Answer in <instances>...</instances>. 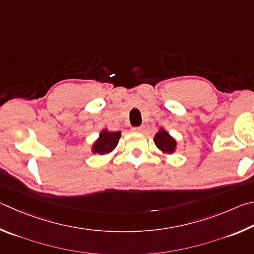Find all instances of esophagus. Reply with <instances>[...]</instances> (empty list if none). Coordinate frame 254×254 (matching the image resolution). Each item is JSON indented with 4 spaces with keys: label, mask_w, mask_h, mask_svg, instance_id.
<instances>
[{
    "label": "esophagus",
    "mask_w": 254,
    "mask_h": 254,
    "mask_svg": "<svg viewBox=\"0 0 254 254\" xmlns=\"http://www.w3.org/2000/svg\"><path fill=\"white\" fill-rule=\"evenodd\" d=\"M144 129V128L143 127H134V128H132V131H135V132H140L141 130H143Z\"/></svg>",
    "instance_id": "esophagus-1"
}]
</instances>
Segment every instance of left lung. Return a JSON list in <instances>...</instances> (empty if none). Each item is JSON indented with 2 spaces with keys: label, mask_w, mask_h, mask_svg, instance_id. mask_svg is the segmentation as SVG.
I'll return each instance as SVG.
<instances>
[{
  "label": "left lung",
  "mask_w": 254,
  "mask_h": 254,
  "mask_svg": "<svg viewBox=\"0 0 254 254\" xmlns=\"http://www.w3.org/2000/svg\"><path fill=\"white\" fill-rule=\"evenodd\" d=\"M154 141L155 145L157 146L158 149H161L164 154H173L176 149V140L173 138V137L168 134V132L164 129V128H161L158 130V132L155 134L154 137Z\"/></svg>",
  "instance_id": "obj_1"
}]
</instances>
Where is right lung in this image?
<instances>
[{
	"label": "right lung",
	"mask_w": 254,
	"mask_h": 254,
	"mask_svg": "<svg viewBox=\"0 0 254 254\" xmlns=\"http://www.w3.org/2000/svg\"><path fill=\"white\" fill-rule=\"evenodd\" d=\"M120 136H122L120 131H109L107 129L101 130L99 138L92 145V153L105 155L113 152L118 144Z\"/></svg>",
	"instance_id": "add662e5"
}]
</instances>
